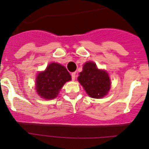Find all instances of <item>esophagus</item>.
I'll use <instances>...</instances> for the list:
<instances>
[{
	"mask_svg": "<svg viewBox=\"0 0 149 149\" xmlns=\"http://www.w3.org/2000/svg\"><path fill=\"white\" fill-rule=\"evenodd\" d=\"M75 77H76V73H75V72H73V73H72V81H74V80H75Z\"/></svg>",
	"mask_w": 149,
	"mask_h": 149,
	"instance_id": "1",
	"label": "esophagus"
}]
</instances>
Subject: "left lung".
Listing matches in <instances>:
<instances>
[{"mask_svg": "<svg viewBox=\"0 0 149 149\" xmlns=\"http://www.w3.org/2000/svg\"><path fill=\"white\" fill-rule=\"evenodd\" d=\"M77 77L79 83L91 98H103L110 89V80L106 71L98 69L94 62H87Z\"/></svg>", "mask_w": 149, "mask_h": 149, "instance_id": "1", "label": "left lung"}]
</instances>
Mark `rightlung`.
I'll list each match as a JSON object with an SVG mask.
<instances>
[{
    "label": "right lung",
    "instance_id": "add662e5",
    "mask_svg": "<svg viewBox=\"0 0 149 149\" xmlns=\"http://www.w3.org/2000/svg\"><path fill=\"white\" fill-rule=\"evenodd\" d=\"M71 80L72 77L65 66L57 63H52L44 72L37 74L36 89L41 98L54 99L58 95L63 85Z\"/></svg>",
    "mask_w": 149,
    "mask_h": 149
}]
</instances>
